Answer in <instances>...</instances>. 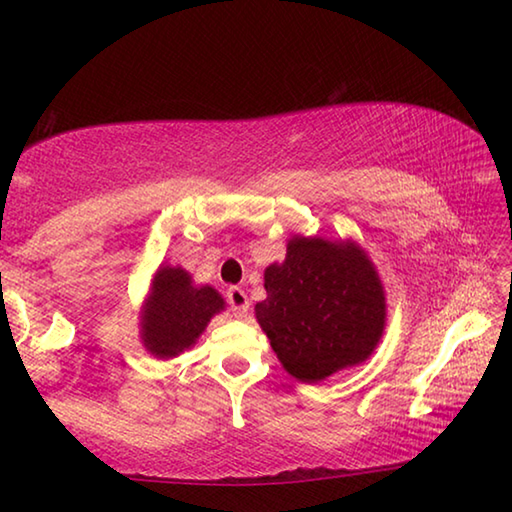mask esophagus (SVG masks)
<instances>
[{
	"instance_id": "esophagus-1",
	"label": "esophagus",
	"mask_w": 512,
	"mask_h": 512,
	"mask_svg": "<svg viewBox=\"0 0 512 512\" xmlns=\"http://www.w3.org/2000/svg\"><path fill=\"white\" fill-rule=\"evenodd\" d=\"M225 298H228L232 311H235V316H244L248 311V296L244 289L230 287L228 291H225Z\"/></svg>"
}]
</instances>
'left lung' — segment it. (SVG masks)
Wrapping results in <instances>:
<instances>
[{
    "mask_svg": "<svg viewBox=\"0 0 512 512\" xmlns=\"http://www.w3.org/2000/svg\"><path fill=\"white\" fill-rule=\"evenodd\" d=\"M264 289L257 323L284 370L305 384L363 363L384 334V287L354 241L296 235L284 262L264 271Z\"/></svg>",
    "mask_w": 512,
    "mask_h": 512,
    "instance_id": "left-lung-1",
    "label": "left lung"
}]
</instances>
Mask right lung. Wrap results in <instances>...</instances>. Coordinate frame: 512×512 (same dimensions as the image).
I'll list each match as a JSON object with an SVG mask.
<instances>
[{"label": "right lung", "instance_id": "1", "mask_svg": "<svg viewBox=\"0 0 512 512\" xmlns=\"http://www.w3.org/2000/svg\"><path fill=\"white\" fill-rule=\"evenodd\" d=\"M221 293L194 287L180 266H160L142 309V343L153 357L171 359L192 348L214 314L223 311Z\"/></svg>", "mask_w": 512, "mask_h": 512}]
</instances>
